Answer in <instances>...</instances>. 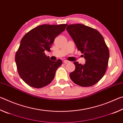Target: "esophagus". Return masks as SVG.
<instances>
[{"label": "esophagus", "mask_w": 123, "mask_h": 123, "mask_svg": "<svg viewBox=\"0 0 123 123\" xmlns=\"http://www.w3.org/2000/svg\"><path fill=\"white\" fill-rule=\"evenodd\" d=\"M63 62L65 64H67V63H70V61H68V60H64L63 61Z\"/></svg>", "instance_id": "34e87169"}]
</instances>
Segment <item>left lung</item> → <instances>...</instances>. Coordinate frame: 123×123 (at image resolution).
<instances>
[{
	"mask_svg": "<svg viewBox=\"0 0 123 123\" xmlns=\"http://www.w3.org/2000/svg\"><path fill=\"white\" fill-rule=\"evenodd\" d=\"M66 29L86 60L83 65L74 62L75 69L70 73V78L80 86H93L105 74L110 56L109 48L96 29L81 24H70Z\"/></svg>",
	"mask_w": 123,
	"mask_h": 123,
	"instance_id": "obj_1",
	"label": "left lung"
}]
</instances>
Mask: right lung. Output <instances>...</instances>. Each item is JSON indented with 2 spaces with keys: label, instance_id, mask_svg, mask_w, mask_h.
I'll use <instances>...</instances> for the list:
<instances>
[{
  "label": "right lung",
  "instance_id": "right-lung-1",
  "mask_svg": "<svg viewBox=\"0 0 123 123\" xmlns=\"http://www.w3.org/2000/svg\"><path fill=\"white\" fill-rule=\"evenodd\" d=\"M67 24H43L24 35L15 55L18 72L27 85L40 88L49 85L61 65L60 59L53 61L45 55L50 51L56 37L65 30Z\"/></svg>",
  "mask_w": 123,
  "mask_h": 123
}]
</instances>
